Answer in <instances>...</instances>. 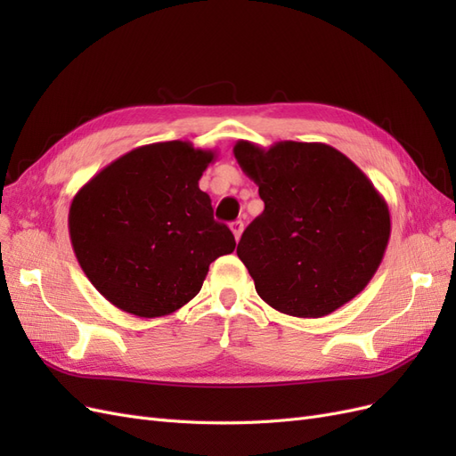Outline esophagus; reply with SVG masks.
Listing matches in <instances>:
<instances>
[{
  "mask_svg": "<svg viewBox=\"0 0 456 456\" xmlns=\"http://www.w3.org/2000/svg\"><path fill=\"white\" fill-rule=\"evenodd\" d=\"M230 228L233 232V238H236V241H240L241 233H243V223H241V220H236V223H232Z\"/></svg>",
  "mask_w": 456,
  "mask_h": 456,
  "instance_id": "1",
  "label": "esophagus"
}]
</instances>
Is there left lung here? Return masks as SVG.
I'll return each mask as SVG.
<instances>
[{
    "instance_id": "1",
    "label": "left lung",
    "mask_w": 456,
    "mask_h": 456,
    "mask_svg": "<svg viewBox=\"0 0 456 456\" xmlns=\"http://www.w3.org/2000/svg\"><path fill=\"white\" fill-rule=\"evenodd\" d=\"M265 211L238 256L258 297L281 314L323 317L360 295L390 240V211L365 173L323 142L233 146Z\"/></svg>"
}]
</instances>
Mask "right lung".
<instances>
[{"label": "right lung", "instance_id": "add662e5", "mask_svg": "<svg viewBox=\"0 0 456 456\" xmlns=\"http://www.w3.org/2000/svg\"><path fill=\"white\" fill-rule=\"evenodd\" d=\"M213 159V150L186 141L139 146L74 196L68 228L76 258L116 308L169 315L200 293L213 260L236 249L200 190Z\"/></svg>", "mask_w": 456, "mask_h": 456}]
</instances>
